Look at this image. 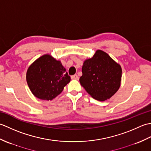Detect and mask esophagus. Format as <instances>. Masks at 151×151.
I'll use <instances>...</instances> for the list:
<instances>
[{
	"instance_id": "34e87169",
	"label": "esophagus",
	"mask_w": 151,
	"mask_h": 151,
	"mask_svg": "<svg viewBox=\"0 0 151 151\" xmlns=\"http://www.w3.org/2000/svg\"><path fill=\"white\" fill-rule=\"evenodd\" d=\"M71 79H74V80H78V76L77 75H74L70 76Z\"/></svg>"
}]
</instances>
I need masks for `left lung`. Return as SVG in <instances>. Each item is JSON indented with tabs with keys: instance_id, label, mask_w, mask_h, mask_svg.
Instances as JSON below:
<instances>
[{
	"instance_id": "8db88e82",
	"label": "left lung",
	"mask_w": 151,
	"mask_h": 151,
	"mask_svg": "<svg viewBox=\"0 0 151 151\" xmlns=\"http://www.w3.org/2000/svg\"><path fill=\"white\" fill-rule=\"evenodd\" d=\"M82 72L81 86L97 101L109 99L120 87L121 67L102 50H97L92 58L85 61Z\"/></svg>"
}]
</instances>
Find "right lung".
<instances>
[{
	"instance_id": "right-lung-1",
	"label": "right lung",
	"mask_w": 151,
	"mask_h": 151,
	"mask_svg": "<svg viewBox=\"0 0 151 151\" xmlns=\"http://www.w3.org/2000/svg\"><path fill=\"white\" fill-rule=\"evenodd\" d=\"M70 81L60 61L48 54L35 61L27 73V81L32 93L42 100L55 98Z\"/></svg>"
}]
</instances>
